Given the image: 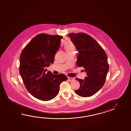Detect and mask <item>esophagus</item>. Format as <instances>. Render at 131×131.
<instances>
[{
    "label": "esophagus",
    "mask_w": 131,
    "mask_h": 131,
    "mask_svg": "<svg viewBox=\"0 0 131 131\" xmlns=\"http://www.w3.org/2000/svg\"><path fill=\"white\" fill-rule=\"evenodd\" d=\"M68 80L70 81H73L74 80V78H72V77H68Z\"/></svg>",
    "instance_id": "1"
}]
</instances>
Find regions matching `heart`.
Returning a JSON list of instances; mask_svg holds the SVG:
<instances>
[{
    "label": "heart",
    "mask_w": 131,
    "mask_h": 131,
    "mask_svg": "<svg viewBox=\"0 0 131 131\" xmlns=\"http://www.w3.org/2000/svg\"><path fill=\"white\" fill-rule=\"evenodd\" d=\"M64 48L66 51H69L70 50H75L74 45L73 44L72 42L68 38H67L64 41Z\"/></svg>",
    "instance_id": "1"
}]
</instances>
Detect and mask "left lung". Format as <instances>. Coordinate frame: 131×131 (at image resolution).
Instances as JSON below:
<instances>
[{"instance_id":"1","label":"left lung","mask_w":131,"mask_h":131,"mask_svg":"<svg viewBox=\"0 0 131 131\" xmlns=\"http://www.w3.org/2000/svg\"><path fill=\"white\" fill-rule=\"evenodd\" d=\"M68 36L78 52L77 66L83 67L86 72L84 80L75 79L80 84L75 93L83 97L91 96L105 82L109 68L107 54L98 42L86 34L72 33Z\"/></svg>"}]
</instances>
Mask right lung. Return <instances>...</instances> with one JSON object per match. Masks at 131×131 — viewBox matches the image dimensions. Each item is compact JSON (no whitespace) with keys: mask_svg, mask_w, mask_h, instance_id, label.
I'll use <instances>...</instances> for the list:
<instances>
[{"mask_svg":"<svg viewBox=\"0 0 131 131\" xmlns=\"http://www.w3.org/2000/svg\"><path fill=\"white\" fill-rule=\"evenodd\" d=\"M63 36L40 34L34 37L22 50L20 55L19 71L26 89L34 97L42 101L55 97L67 76L60 73H46L53 64Z\"/></svg>","mask_w":131,"mask_h":131,"instance_id":"right-lung-1","label":"right lung"}]
</instances>
